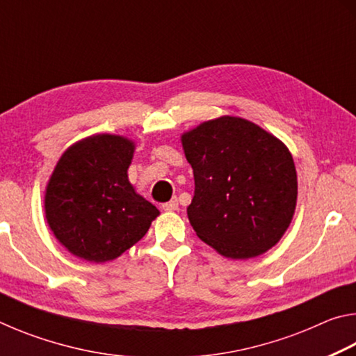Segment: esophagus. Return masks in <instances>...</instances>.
Wrapping results in <instances>:
<instances>
[{
    "mask_svg": "<svg viewBox=\"0 0 356 356\" xmlns=\"http://www.w3.org/2000/svg\"><path fill=\"white\" fill-rule=\"evenodd\" d=\"M177 207H179V200H177V197H172L170 202H165L163 204V210H166V212H172V210H177Z\"/></svg>",
    "mask_w": 356,
    "mask_h": 356,
    "instance_id": "34e87169",
    "label": "esophagus"
}]
</instances>
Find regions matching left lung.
Returning a JSON list of instances; mask_svg holds the SVG:
<instances>
[{
  "label": "left lung",
  "mask_w": 356,
  "mask_h": 356,
  "mask_svg": "<svg viewBox=\"0 0 356 356\" xmlns=\"http://www.w3.org/2000/svg\"><path fill=\"white\" fill-rule=\"evenodd\" d=\"M195 176L186 209L196 236L220 254L250 259L280 242L297 204L287 147L250 120L222 116L182 136Z\"/></svg>",
  "instance_id": "8db88e82"
}]
</instances>
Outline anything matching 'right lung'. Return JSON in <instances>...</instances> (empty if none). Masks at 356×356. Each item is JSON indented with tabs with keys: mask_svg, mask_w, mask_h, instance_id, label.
Returning <instances> with one entry per match:
<instances>
[{
	"mask_svg": "<svg viewBox=\"0 0 356 356\" xmlns=\"http://www.w3.org/2000/svg\"><path fill=\"white\" fill-rule=\"evenodd\" d=\"M134 150L127 138L94 135L59 159L47 186L45 215L72 254L113 261L140 242L160 213L129 182Z\"/></svg>",
	"mask_w": 356,
	"mask_h": 356,
	"instance_id": "1",
	"label": "right lung"
}]
</instances>
